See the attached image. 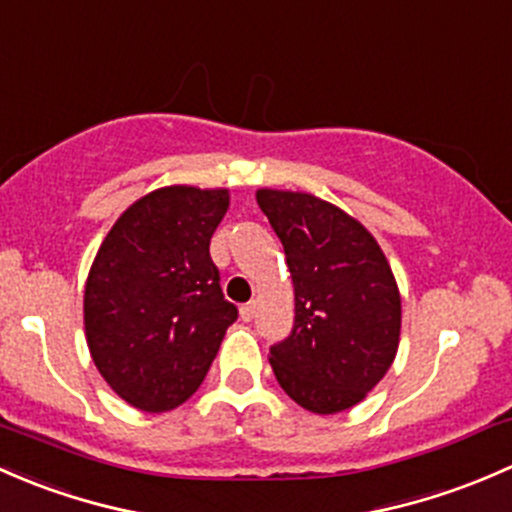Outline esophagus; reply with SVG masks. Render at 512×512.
<instances>
[{"instance_id":"obj_1","label":"esophagus","mask_w":512,"mask_h":512,"mask_svg":"<svg viewBox=\"0 0 512 512\" xmlns=\"http://www.w3.org/2000/svg\"><path fill=\"white\" fill-rule=\"evenodd\" d=\"M256 308H258V300H249V303L241 305V320H244V323H249V320H254Z\"/></svg>"}]
</instances>
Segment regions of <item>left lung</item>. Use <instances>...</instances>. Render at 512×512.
Here are the masks:
<instances>
[{"label": "left lung", "instance_id": "8db88e82", "mask_svg": "<svg viewBox=\"0 0 512 512\" xmlns=\"http://www.w3.org/2000/svg\"><path fill=\"white\" fill-rule=\"evenodd\" d=\"M286 251L295 293L291 335L271 347L283 392L313 414L355 407L397 357L402 298L374 236L335 204L258 189Z\"/></svg>", "mask_w": 512, "mask_h": 512}]
</instances>
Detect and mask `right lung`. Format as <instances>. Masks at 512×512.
<instances>
[{
	"mask_svg": "<svg viewBox=\"0 0 512 512\" xmlns=\"http://www.w3.org/2000/svg\"><path fill=\"white\" fill-rule=\"evenodd\" d=\"M229 189L162 187L130 204L100 244L83 295L98 372L142 412H170L207 377L239 310L224 298L209 241Z\"/></svg>",
	"mask_w": 512,
	"mask_h": 512,
	"instance_id": "right-lung-1",
	"label": "right lung"
}]
</instances>
